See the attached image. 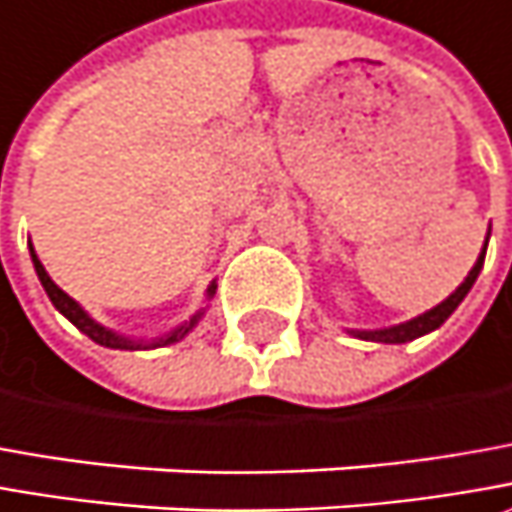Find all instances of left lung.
Wrapping results in <instances>:
<instances>
[{
  "mask_svg": "<svg viewBox=\"0 0 512 512\" xmlns=\"http://www.w3.org/2000/svg\"><path fill=\"white\" fill-rule=\"evenodd\" d=\"M490 238V235H487ZM485 252H487V240H485V249H482V255L479 260L473 263V269L467 272L465 283L459 286V289L450 294L448 300H442L439 306H433L431 311H425V314H419L414 320H408V323H399V326L391 328H377V331H351L354 337H360V340H371V343H388V345H399V343H411L416 337H422V334H431L436 328L442 326L445 320H448L453 311L459 309V303L467 297V291L473 289V283H476V277L482 272V266H485Z\"/></svg>",
  "mask_w": 512,
  "mask_h": 512,
  "instance_id": "8db88e82",
  "label": "left lung"
}]
</instances>
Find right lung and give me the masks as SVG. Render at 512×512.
I'll use <instances>...</instances> for the list:
<instances>
[{
    "label": "right lung",
    "instance_id": "1",
    "mask_svg": "<svg viewBox=\"0 0 512 512\" xmlns=\"http://www.w3.org/2000/svg\"><path fill=\"white\" fill-rule=\"evenodd\" d=\"M30 257H33V269H36V274H39V280H42V286H45L47 297H50V303L59 309V314H64L73 326L79 328L81 334H87L93 343L104 345V348H121V351H138V348H161V345H169V343H178V340H184L186 334L192 331V328L198 326V320L203 317V311L206 309H198L186 323H181V326H175L172 331H167V334H161V337H155V340H133V337H124V334H115L113 328H104L101 323H96L87 311L81 309L79 303L67 294V291H62L53 280H50V274L45 272V266H42V260L36 257V252H33V246H30ZM215 283H209V289H206V300H212L215 297Z\"/></svg>",
    "mask_w": 512,
    "mask_h": 512
}]
</instances>
